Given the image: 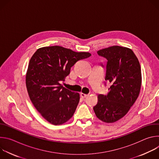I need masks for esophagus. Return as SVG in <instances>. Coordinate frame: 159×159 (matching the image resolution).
<instances>
[{"mask_svg":"<svg viewBox=\"0 0 159 159\" xmlns=\"http://www.w3.org/2000/svg\"><path fill=\"white\" fill-rule=\"evenodd\" d=\"M87 96H88V94H84V93H80V96H81L82 98H86Z\"/></svg>","mask_w":159,"mask_h":159,"instance_id":"34e87169","label":"esophagus"}]
</instances>
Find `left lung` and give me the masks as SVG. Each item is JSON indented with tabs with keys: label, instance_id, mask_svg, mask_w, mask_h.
Returning <instances> with one entry per match:
<instances>
[{
	"label": "left lung",
	"instance_id": "left-lung-1",
	"mask_svg": "<svg viewBox=\"0 0 159 159\" xmlns=\"http://www.w3.org/2000/svg\"><path fill=\"white\" fill-rule=\"evenodd\" d=\"M107 60L105 80L111 84L106 95L99 94L93 107L98 118L106 123L124 117L137 99L142 85L139 61L126 47L112 46L98 51Z\"/></svg>",
	"mask_w": 159,
	"mask_h": 159
}]
</instances>
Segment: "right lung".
Listing matches in <instances>:
<instances>
[{
  "label": "right lung",
  "instance_id": "right-lung-1",
  "mask_svg": "<svg viewBox=\"0 0 159 159\" xmlns=\"http://www.w3.org/2000/svg\"><path fill=\"white\" fill-rule=\"evenodd\" d=\"M90 55L52 46L38 49L31 58L26 75L28 95L37 111L51 124L62 125L73 116L80 95L60 83L77 61Z\"/></svg>",
  "mask_w": 159,
  "mask_h": 159
}]
</instances>
